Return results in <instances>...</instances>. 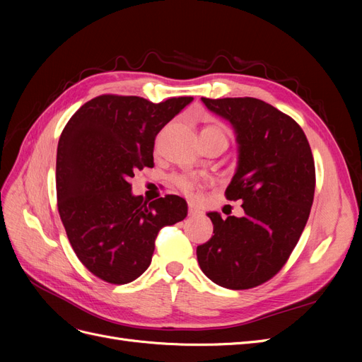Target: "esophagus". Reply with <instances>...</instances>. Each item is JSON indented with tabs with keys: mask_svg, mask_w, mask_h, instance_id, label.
Wrapping results in <instances>:
<instances>
[{
	"mask_svg": "<svg viewBox=\"0 0 362 362\" xmlns=\"http://www.w3.org/2000/svg\"><path fill=\"white\" fill-rule=\"evenodd\" d=\"M189 216L190 217H199V216H202L201 208H198L194 204L189 202Z\"/></svg>",
	"mask_w": 362,
	"mask_h": 362,
	"instance_id": "34e87169",
	"label": "esophagus"
}]
</instances>
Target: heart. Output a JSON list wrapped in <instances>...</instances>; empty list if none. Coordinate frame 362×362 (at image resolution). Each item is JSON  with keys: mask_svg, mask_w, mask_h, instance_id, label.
I'll return each instance as SVG.
<instances>
[{"mask_svg": "<svg viewBox=\"0 0 362 362\" xmlns=\"http://www.w3.org/2000/svg\"><path fill=\"white\" fill-rule=\"evenodd\" d=\"M201 136H218V137L226 139V129L222 124L210 122L202 128ZM172 184L184 194H192L196 190V187L199 185V181L198 178L190 177V175H173Z\"/></svg>", "mask_w": 362, "mask_h": 362, "instance_id": "heart-1", "label": "heart"}]
</instances>
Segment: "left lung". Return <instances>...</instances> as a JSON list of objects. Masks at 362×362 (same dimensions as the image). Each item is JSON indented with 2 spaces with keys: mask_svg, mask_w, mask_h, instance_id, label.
<instances>
[{
  "mask_svg": "<svg viewBox=\"0 0 362 362\" xmlns=\"http://www.w3.org/2000/svg\"><path fill=\"white\" fill-rule=\"evenodd\" d=\"M208 110L231 122L238 166L226 199L243 201V216H206L213 234L198 246L201 270L217 286L247 290L286 264L310 217L315 189L314 158L294 119L257 98H202Z\"/></svg>",
  "mask_w": 362,
  "mask_h": 362,
  "instance_id": "left-lung-1",
  "label": "left lung"
}]
</instances>
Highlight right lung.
<instances>
[{
	"label": "right lung",
	"instance_id": "1",
	"mask_svg": "<svg viewBox=\"0 0 362 362\" xmlns=\"http://www.w3.org/2000/svg\"><path fill=\"white\" fill-rule=\"evenodd\" d=\"M193 101L154 104L140 96L101 95L81 105L57 146V206L74 252L95 276L128 284L152 259L163 226L187 216V202L166 194L152 202L131 193L137 170L154 168L161 128Z\"/></svg>",
	"mask_w": 362,
	"mask_h": 362
}]
</instances>
